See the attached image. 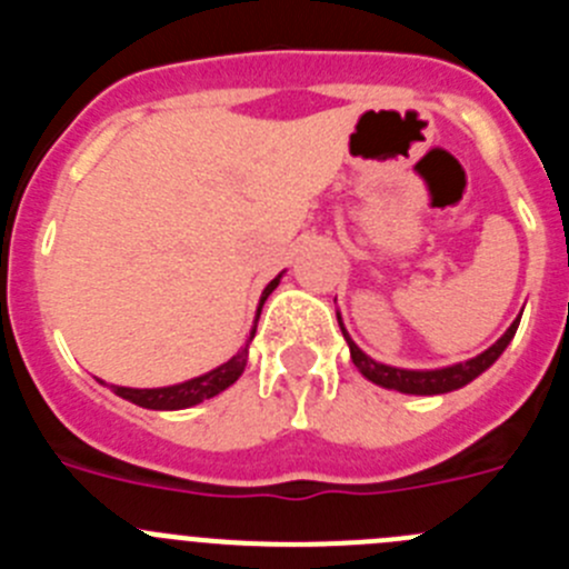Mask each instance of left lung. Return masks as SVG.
Listing matches in <instances>:
<instances>
[{
  "label": "left lung",
  "instance_id": "obj_1",
  "mask_svg": "<svg viewBox=\"0 0 569 569\" xmlns=\"http://www.w3.org/2000/svg\"><path fill=\"white\" fill-rule=\"evenodd\" d=\"M339 316V313H336ZM519 321H512L507 333L501 336L499 341L492 347H487L485 353H479L476 359H467L459 361V365H450V367H439V370H407V367H390V365H381V361L370 359V356L356 345L350 336H347L345 325H341V316H339V328L345 333L347 347H350V359L353 365L359 367V373L365 376L367 381H373V385L387 387V390H399V393H410V396H439V393H450V390H459V387L470 385L476 376H481L492 361L499 359L505 353V347L510 345L516 330H519Z\"/></svg>",
  "mask_w": 569,
  "mask_h": 569
}]
</instances>
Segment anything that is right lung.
<instances>
[{"label": "right lung", "instance_id": "1", "mask_svg": "<svg viewBox=\"0 0 569 569\" xmlns=\"http://www.w3.org/2000/svg\"><path fill=\"white\" fill-rule=\"evenodd\" d=\"M279 279H281V273L276 276L268 288H264V293H261L259 310H256V321H259L261 305H264V301H268V296L279 288ZM253 336H256V325H253V330H250L248 345L241 347L233 359H228L224 365L213 367L210 373L196 376V379L179 381V385H170V387H144V390H139V387L110 385V390H113L116 396H122V399L133 401V405L148 407V410H184V407L202 405L204 399H213V396H219L222 390H228V387L233 385L241 373H244V365H248V347H250V341H253Z\"/></svg>", "mask_w": 569, "mask_h": 569}]
</instances>
